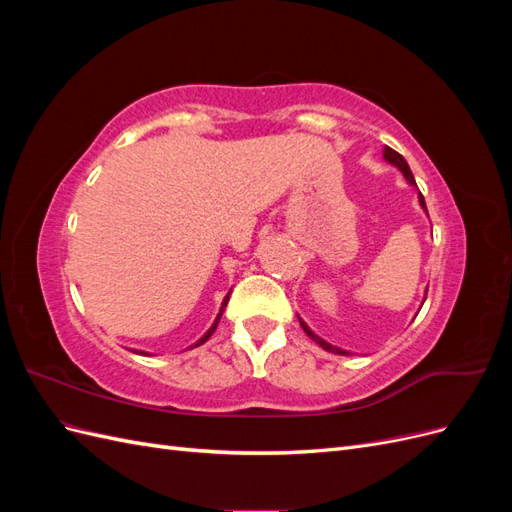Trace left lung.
<instances>
[{"label": "left lung", "mask_w": 512, "mask_h": 512, "mask_svg": "<svg viewBox=\"0 0 512 512\" xmlns=\"http://www.w3.org/2000/svg\"><path fill=\"white\" fill-rule=\"evenodd\" d=\"M384 160L386 162H391V164H395L399 170H401V173H404V177L412 183V185H416V181H414V175H412V170H410V166H408V162L404 160V156H401V153H397L395 149H391V147H384ZM418 200H421V205H423V209L427 211V207H425V198H423V194H418ZM301 327H303V331L309 335V337H312L314 339V342L318 344V346H322L324 350H329V352H337V354H348L346 350H339V348H333L331 344H327V342H324V339H320L316 333H312V331H309V327H307V324L301 320Z\"/></svg>", "instance_id": "left-lung-1"}]
</instances>
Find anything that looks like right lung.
<instances>
[{
    "label": "right lung",
    "mask_w": 512,
    "mask_h": 512,
    "mask_svg": "<svg viewBox=\"0 0 512 512\" xmlns=\"http://www.w3.org/2000/svg\"><path fill=\"white\" fill-rule=\"evenodd\" d=\"M226 303H228V297H226V299H224V303H222V309H220V314H218V318H215V322H213V327H211V329H209V331H207V335H205V337H203V339H200V342H198V344H196V346H200V344H205V342H207V339H209V337H211V333H213V331H215V327H218V322H220V318H222V312H224V307H226Z\"/></svg>",
    "instance_id": "right-lung-1"
}]
</instances>
